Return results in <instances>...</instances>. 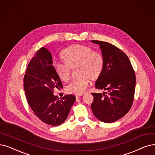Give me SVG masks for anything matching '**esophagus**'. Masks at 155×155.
I'll return each mask as SVG.
<instances>
[{
  "mask_svg": "<svg viewBox=\"0 0 155 155\" xmlns=\"http://www.w3.org/2000/svg\"><path fill=\"white\" fill-rule=\"evenodd\" d=\"M82 95H83V94H76L75 97H76V98H79L80 97L82 96Z\"/></svg>",
  "mask_w": 155,
  "mask_h": 155,
  "instance_id": "obj_1",
  "label": "esophagus"
}]
</instances>
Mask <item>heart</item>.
<instances>
[{
  "instance_id": "b5f03b06",
  "label": "heart",
  "mask_w": 155,
  "mask_h": 155,
  "mask_svg": "<svg viewBox=\"0 0 155 155\" xmlns=\"http://www.w3.org/2000/svg\"><path fill=\"white\" fill-rule=\"evenodd\" d=\"M65 62L54 61V69L61 80L68 81L71 76L70 67H77V74L79 76L74 79L67 86L69 93L82 94L87 89L90 83L89 77L96 79L102 70L104 59L98 51H92L88 46L76 45L66 48L61 53Z\"/></svg>"
}]
</instances>
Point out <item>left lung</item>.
<instances>
[{
  "instance_id": "obj_1",
  "label": "left lung",
  "mask_w": 155,
  "mask_h": 155,
  "mask_svg": "<svg viewBox=\"0 0 155 155\" xmlns=\"http://www.w3.org/2000/svg\"><path fill=\"white\" fill-rule=\"evenodd\" d=\"M98 45L104 59L102 70L95 88L107 90L93 93L91 107L94 116L104 123H112L124 116L130 109L135 93V75L127 54L107 42L92 40Z\"/></svg>"
}]
</instances>
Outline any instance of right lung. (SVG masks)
<instances>
[{
	"label": "right lung",
	"mask_w": 155,
	"mask_h": 155,
	"mask_svg": "<svg viewBox=\"0 0 155 155\" xmlns=\"http://www.w3.org/2000/svg\"><path fill=\"white\" fill-rule=\"evenodd\" d=\"M23 83L29 106L42 122L57 126L66 120L76 97L66 95L60 98L53 94L54 88L63 86L46 48H41L35 53L28 65Z\"/></svg>",
	"instance_id": "1"
}]
</instances>
